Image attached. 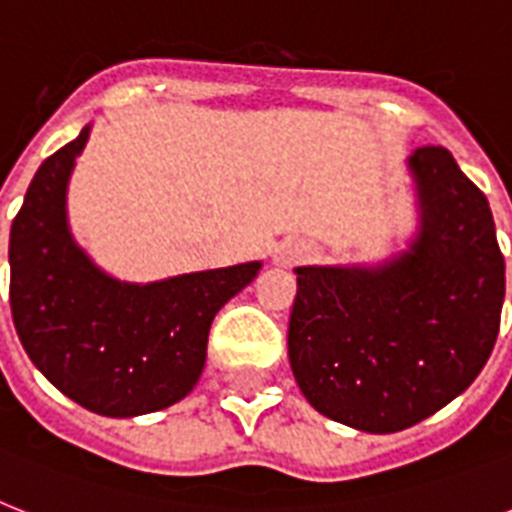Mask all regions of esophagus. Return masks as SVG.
Masks as SVG:
<instances>
[{
	"label": "esophagus",
	"instance_id": "34e87169",
	"mask_svg": "<svg viewBox=\"0 0 512 512\" xmlns=\"http://www.w3.org/2000/svg\"><path fill=\"white\" fill-rule=\"evenodd\" d=\"M313 255L311 244H305V241H281L276 244L271 252V263L273 265H297L303 263L305 257Z\"/></svg>",
	"mask_w": 512,
	"mask_h": 512
}]
</instances>
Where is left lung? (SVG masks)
<instances>
[{"instance_id": "1", "label": "left lung", "mask_w": 512, "mask_h": 512, "mask_svg": "<svg viewBox=\"0 0 512 512\" xmlns=\"http://www.w3.org/2000/svg\"><path fill=\"white\" fill-rule=\"evenodd\" d=\"M406 167L417 233L377 265H300L289 364L308 404L364 433L412 428L470 388L492 356L505 257L489 201L441 146Z\"/></svg>"}]
</instances>
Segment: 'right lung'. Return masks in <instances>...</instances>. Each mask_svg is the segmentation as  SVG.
<instances>
[{
	"mask_svg": "<svg viewBox=\"0 0 512 512\" xmlns=\"http://www.w3.org/2000/svg\"><path fill=\"white\" fill-rule=\"evenodd\" d=\"M90 130L44 159L12 220V321L28 358L63 396L103 417H138L191 393L215 313L263 263L148 284L108 276L68 228V180Z\"/></svg>",
	"mask_w": 512,
	"mask_h": 512,
	"instance_id": "add662e5",
	"label": "right lung"
}]
</instances>
